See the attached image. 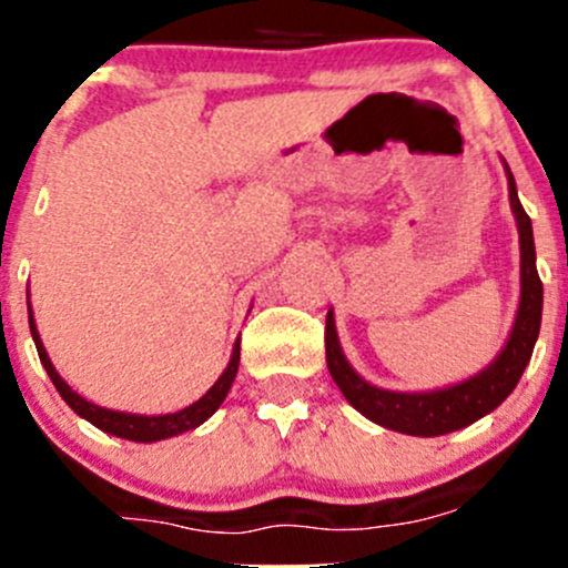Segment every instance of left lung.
<instances>
[{
  "label": "left lung",
  "mask_w": 568,
  "mask_h": 568,
  "mask_svg": "<svg viewBox=\"0 0 568 568\" xmlns=\"http://www.w3.org/2000/svg\"><path fill=\"white\" fill-rule=\"evenodd\" d=\"M508 197H511V209L519 225L523 296H519L517 321H514L506 348L478 376L434 393L379 390V387L359 379L352 365L346 363L341 343H337L335 321H332V313H326V368H329L332 379L341 387V393L346 395L348 404L357 412H363L368 420L393 428V432L412 434V437H439V434H450L456 428H464L469 423L480 420L484 415H489L491 409H497L511 395L517 382L523 379L525 365L530 363L532 346H536L538 329H541L544 285L536 272V244H532L530 216L525 214L523 203H519L517 183H514L511 173H508Z\"/></svg>",
  "instance_id": "obj_1"
}]
</instances>
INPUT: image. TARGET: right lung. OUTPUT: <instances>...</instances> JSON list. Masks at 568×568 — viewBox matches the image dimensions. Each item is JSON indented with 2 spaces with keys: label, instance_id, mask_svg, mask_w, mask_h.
<instances>
[{
  "label": "right lung",
  "instance_id": "1",
  "mask_svg": "<svg viewBox=\"0 0 568 568\" xmlns=\"http://www.w3.org/2000/svg\"><path fill=\"white\" fill-rule=\"evenodd\" d=\"M27 305H30V302H27ZM30 332H32V341H36L40 363H43L49 379L54 382L57 393L65 398V404L71 406L77 415H82L84 420L93 423L95 428H101V432L114 434V437L131 439V443H159V439L175 437V434H183V432H189V428H194V426H200V423L209 420V417L220 409V404L225 400L227 390H231L233 379H236V371H239V357H242V346H239L242 341H236V348H233V357H231V363H227L225 374L216 379V385L211 387L203 398L194 400V404L186 406V409L173 412V415H151V417L129 415V412H114V409H104V406L90 404V400H84L82 395L73 393L71 387L60 379V374H57L54 365H51L49 354H45L43 343H40L36 318H32V307H30Z\"/></svg>",
  "mask_w": 568,
  "mask_h": 568
}]
</instances>
